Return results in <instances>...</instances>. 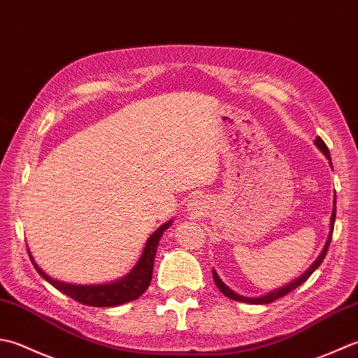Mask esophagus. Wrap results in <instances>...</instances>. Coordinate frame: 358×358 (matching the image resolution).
I'll list each match as a JSON object with an SVG mask.
<instances>
[{
  "label": "esophagus",
  "mask_w": 358,
  "mask_h": 358,
  "mask_svg": "<svg viewBox=\"0 0 358 358\" xmlns=\"http://www.w3.org/2000/svg\"><path fill=\"white\" fill-rule=\"evenodd\" d=\"M196 206H198V203H196Z\"/></svg>",
  "instance_id": "1"
}]
</instances>
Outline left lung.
I'll list each match as a JSON object with an SVG mask.
<instances>
[{
  "mask_svg": "<svg viewBox=\"0 0 358 358\" xmlns=\"http://www.w3.org/2000/svg\"><path fill=\"white\" fill-rule=\"evenodd\" d=\"M315 143H317V147L324 152V156L331 160L329 150H327V147H326V143H324L323 138H322V137H317V138H315ZM331 165H332V164H331ZM335 213H337V210H335V199H334V210H332V216H331V233H329V238H327V243H326V245H324V249H323L322 255H320V257H318V259H317L315 262H313L309 271L306 272L304 275H301L300 278H298L296 281H294L292 284H287L286 287H282V289H280V290H275V292H272V294H267V295L261 296V298H247V296H241V295L235 294V292H233V290H230V289H229L227 286H225V284L220 280V276H217V273L213 271V280H215V282H216L217 289H220L225 296H229L230 300L241 301V303H250V304H268V303L276 301V300H278V298H281V296H284V295L290 294L292 290H295L298 286H301V284H303L306 280H308L309 276H310L313 272H315L317 268L320 267V264H322V262H323V259H324V257H326V253H327V249H329L331 239H332L334 222H335Z\"/></svg>",
  "mask_w": 358,
  "mask_h": 358,
  "instance_id": "8db88e82",
  "label": "left lung"
}]
</instances>
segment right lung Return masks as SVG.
<instances>
[{
  "instance_id": "1",
  "label": "right lung",
  "mask_w": 358,
  "mask_h": 358,
  "mask_svg": "<svg viewBox=\"0 0 358 358\" xmlns=\"http://www.w3.org/2000/svg\"><path fill=\"white\" fill-rule=\"evenodd\" d=\"M170 224L171 221L164 224L157 231L152 233L147 245H145L141 261H138V264L134 267V271L128 276H125L123 280L113 284H100V286H76V284L55 281L35 264V261L31 257V252L27 250V253L29 257H31V261L34 267L36 268V272H38L48 282L52 284L55 289L63 292L64 295H68L69 298H72V300H76L82 304L94 306V308H113V306H119L123 303L137 300V298L148 289L151 282V276H152V266H155V257H156L159 239L162 236L165 229L170 227Z\"/></svg>"
}]
</instances>
